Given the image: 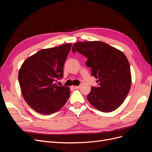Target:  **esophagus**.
I'll list each match as a JSON object with an SVG mask.
<instances>
[{"instance_id": "obj_1", "label": "esophagus", "mask_w": 152, "mask_h": 152, "mask_svg": "<svg viewBox=\"0 0 152 152\" xmlns=\"http://www.w3.org/2000/svg\"><path fill=\"white\" fill-rule=\"evenodd\" d=\"M80 86H72V87L73 88H74V89H79V88H80Z\"/></svg>"}]
</instances>
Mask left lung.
Segmentation results:
<instances>
[{
    "label": "left lung",
    "mask_w": 152,
    "mask_h": 152,
    "mask_svg": "<svg viewBox=\"0 0 152 152\" xmlns=\"http://www.w3.org/2000/svg\"><path fill=\"white\" fill-rule=\"evenodd\" d=\"M72 51L83 54L87 66L99 83L92 87L87 98L94 108L103 112H111L123 103L131 86L129 63L121 50L101 41L77 42Z\"/></svg>",
    "instance_id": "obj_1"
}]
</instances>
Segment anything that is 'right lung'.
Segmentation results:
<instances>
[{
    "label": "right lung",
    "instance_id": "obj_1",
    "mask_svg": "<svg viewBox=\"0 0 152 152\" xmlns=\"http://www.w3.org/2000/svg\"><path fill=\"white\" fill-rule=\"evenodd\" d=\"M71 43L44 49L23 63L18 73L21 91L26 103L40 114L58 112L70 96V87L55 81L63 76V66Z\"/></svg>",
    "mask_w": 152,
    "mask_h": 152
}]
</instances>
